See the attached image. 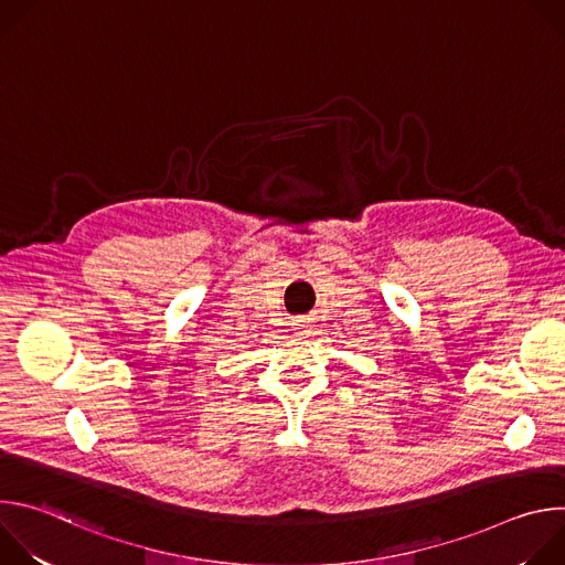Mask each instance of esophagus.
Segmentation results:
<instances>
[{"instance_id": "esophagus-1", "label": "esophagus", "mask_w": 565, "mask_h": 565, "mask_svg": "<svg viewBox=\"0 0 565 565\" xmlns=\"http://www.w3.org/2000/svg\"><path fill=\"white\" fill-rule=\"evenodd\" d=\"M308 327H310V319H306V317H297V319L292 321V329H295L297 333H306Z\"/></svg>"}]
</instances>
